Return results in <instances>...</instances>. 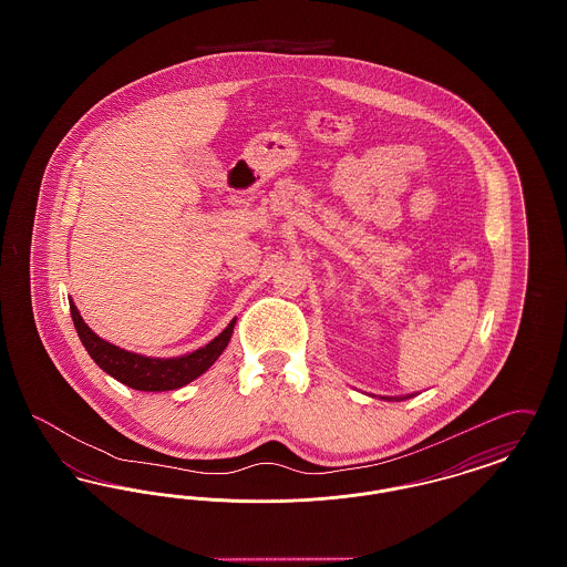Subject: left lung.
I'll return each mask as SVG.
<instances>
[{
  "mask_svg": "<svg viewBox=\"0 0 567 567\" xmlns=\"http://www.w3.org/2000/svg\"><path fill=\"white\" fill-rule=\"evenodd\" d=\"M372 398H377V395H372ZM408 398H414V395H402V398H380V400H389V402H402V400H408Z\"/></svg>",
  "mask_w": 567,
  "mask_h": 567,
  "instance_id": "obj_1",
  "label": "left lung"
}]
</instances>
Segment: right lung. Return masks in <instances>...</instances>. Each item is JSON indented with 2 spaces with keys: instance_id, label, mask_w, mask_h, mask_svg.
I'll use <instances>...</instances> for the list:
<instances>
[{
  "instance_id": "obj_1",
  "label": "right lung",
  "mask_w": 567,
  "mask_h": 567,
  "mask_svg": "<svg viewBox=\"0 0 567 567\" xmlns=\"http://www.w3.org/2000/svg\"><path fill=\"white\" fill-rule=\"evenodd\" d=\"M70 312L76 327V333L81 338L82 347L91 354V359L112 378L118 382L132 386L135 391H174L193 382L210 370V365L220 357V352L227 349L234 324H227L213 342L197 351L183 354V357H146L137 352L125 351L116 344H110L104 338H100L89 324L82 321L81 312L76 303L70 299Z\"/></svg>"
}]
</instances>
